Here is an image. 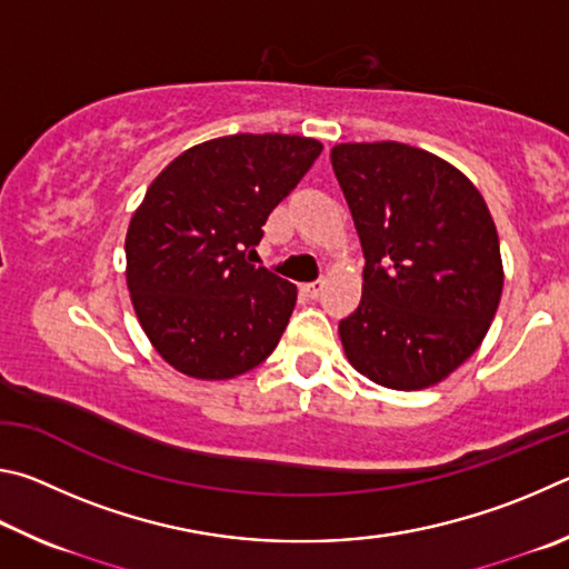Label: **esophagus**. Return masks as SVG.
Wrapping results in <instances>:
<instances>
[{
  "instance_id": "obj_1",
  "label": "esophagus",
  "mask_w": 569,
  "mask_h": 569,
  "mask_svg": "<svg viewBox=\"0 0 569 569\" xmlns=\"http://www.w3.org/2000/svg\"><path fill=\"white\" fill-rule=\"evenodd\" d=\"M322 287H325L322 279H317V282L302 284V292H305L307 297H312V300H317V297H320V292H322Z\"/></svg>"
}]
</instances>
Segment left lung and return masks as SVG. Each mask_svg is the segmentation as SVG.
Here are the masks:
<instances>
[{
    "mask_svg": "<svg viewBox=\"0 0 569 569\" xmlns=\"http://www.w3.org/2000/svg\"><path fill=\"white\" fill-rule=\"evenodd\" d=\"M330 157L367 259L360 307L340 322L347 360L390 390L447 380L482 345L505 284L480 189L390 139L335 144Z\"/></svg>",
    "mask_w": 569,
    "mask_h": 569,
    "instance_id": "left-lung-1",
    "label": "left lung"
}]
</instances>
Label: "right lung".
I'll use <instances>...</instances> for the list:
<instances>
[{
    "instance_id": "obj_1",
    "label": "right lung",
    "mask_w": 569,
    "mask_h": 569,
    "mask_svg": "<svg viewBox=\"0 0 569 569\" xmlns=\"http://www.w3.org/2000/svg\"><path fill=\"white\" fill-rule=\"evenodd\" d=\"M322 152L300 134H229L174 157L129 219L127 290L157 355L194 380H232L282 337L297 287L247 262L262 224Z\"/></svg>"
}]
</instances>
